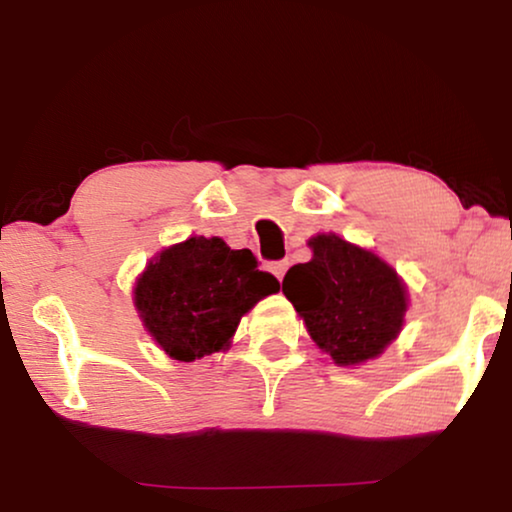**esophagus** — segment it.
Returning <instances> with one entry per match:
<instances>
[{
  "instance_id": "obj_1",
  "label": "esophagus",
  "mask_w": 512,
  "mask_h": 512,
  "mask_svg": "<svg viewBox=\"0 0 512 512\" xmlns=\"http://www.w3.org/2000/svg\"><path fill=\"white\" fill-rule=\"evenodd\" d=\"M286 270H289V261H275V263L270 265V272L279 279V282H282V279H284Z\"/></svg>"
}]
</instances>
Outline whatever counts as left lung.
Segmentation results:
<instances>
[{"label": "left lung", "mask_w": 512, "mask_h": 512, "mask_svg": "<svg viewBox=\"0 0 512 512\" xmlns=\"http://www.w3.org/2000/svg\"><path fill=\"white\" fill-rule=\"evenodd\" d=\"M312 261L286 272L282 291L307 333L338 366L377 359L403 328L408 291L389 263L335 233L310 242Z\"/></svg>", "instance_id": "8db88e82"}]
</instances>
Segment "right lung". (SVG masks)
Instances as JSON below:
<instances>
[{
	"mask_svg": "<svg viewBox=\"0 0 512 512\" xmlns=\"http://www.w3.org/2000/svg\"><path fill=\"white\" fill-rule=\"evenodd\" d=\"M279 291L249 249L221 237H188L160 251L135 284V307L151 338L177 361H195L230 345L258 300Z\"/></svg>",
	"mask_w": 512,
	"mask_h": 512,
	"instance_id": "add662e5",
	"label": "right lung"
}]
</instances>
